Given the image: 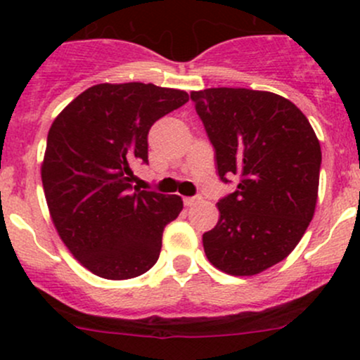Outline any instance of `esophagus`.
<instances>
[{"instance_id":"34e87169","label":"esophagus","mask_w":360,"mask_h":360,"mask_svg":"<svg viewBox=\"0 0 360 360\" xmlns=\"http://www.w3.org/2000/svg\"><path fill=\"white\" fill-rule=\"evenodd\" d=\"M201 198L200 196H191V198H184V205L186 206H194L196 203H200Z\"/></svg>"}]
</instances>
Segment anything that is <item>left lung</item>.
Masks as SVG:
<instances>
[{"label": "left lung", "instance_id": "left-lung-1", "mask_svg": "<svg viewBox=\"0 0 360 360\" xmlns=\"http://www.w3.org/2000/svg\"><path fill=\"white\" fill-rule=\"evenodd\" d=\"M214 147L223 183L237 191L218 201L217 226L203 233L205 254L230 276H255L286 259L315 214L321 148L295 103L269 91H191Z\"/></svg>", "mask_w": 360, "mask_h": 360}]
</instances>
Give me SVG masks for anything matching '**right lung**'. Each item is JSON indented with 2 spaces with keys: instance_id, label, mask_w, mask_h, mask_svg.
<instances>
[{
  "instance_id": "1",
  "label": "right lung",
  "mask_w": 360,
  "mask_h": 360,
  "mask_svg": "<svg viewBox=\"0 0 360 360\" xmlns=\"http://www.w3.org/2000/svg\"><path fill=\"white\" fill-rule=\"evenodd\" d=\"M186 101L181 89L103 82L53 120L42 162L45 200L60 240L93 274L131 279L159 259L164 226L183 200L131 186L134 166L148 162L150 127Z\"/></svg>"
}]
</instances>
